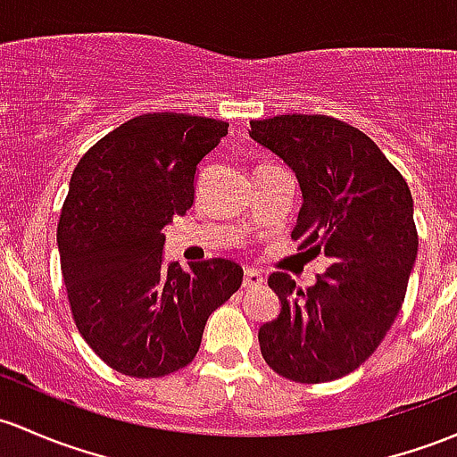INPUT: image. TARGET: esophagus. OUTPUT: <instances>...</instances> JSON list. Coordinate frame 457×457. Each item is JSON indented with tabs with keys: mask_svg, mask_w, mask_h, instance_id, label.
<instances>
[{
	"mask_svg": "<svg viewBox=\"0 0 457 457\" xmlns=\"http://www.w3.org/2000/svg\"><path fill=\"white\" fill-rule=\"evenodd\" d=\"M262 286H263V274L254 268H246V272H244V287L257 289Z\"/></svg>",
	"mask_w": 457,
	"mask_h": 457,
	"instance_id": "esophagus-1",
	"label": "esophagus"
}]
</instances>
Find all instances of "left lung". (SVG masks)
I'll return each mask as SVG.
<instances>
[{
    "mask_svg": "<svg viewBox=\"0 0 457 457\" xmlns=\"http://www.w3.org/2000/svg\"><path fill=\"white\" fill-rule=\"evenodd\" d=\"M248 135L296 176L292 239L328 262L307 289L270 274L281 313L259 327L262 355L286 379H340L375 353L403 305L419 253L410 187L370 137L336 117L277 115L250 121Z\"/></svg>",
    "mask_w": 457,
    "mask_h": 457,
    "instance_id": "1",
    "label": "left lung"
}]
</instances>
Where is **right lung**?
<instances>
[{"label": "right lung", "mask_w": 457, "mask_h": 457, "mask_svg": "<svg viewBox=\"0 0 457 457\" xmlns=\"http://www.w3.org/2000/svg\"><path fill=\"white\" fill-rule=\"evenodd\" d=\"M227 121L148 112L80 159L58 222L62 278L78 331L111 368L150 379L195 357L209 316L242 286L230 259L163 262V228L194 204L195 170Z\"/></svg>", "instance_id": "add662e5"}]
</instances>
